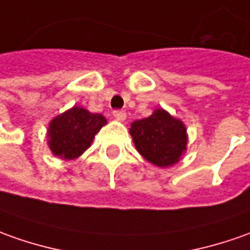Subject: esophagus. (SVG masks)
<instances>
[{
  "instance_id": "esophagus-1",
  "label": "esophagus",
  "mask_w": 250,
  "mask_h": 250,
  "mask_svg": "<svg viewBox=\"0 0 250 250\" xmlns=\"http://www.w3.org/2000/svg\"><path fill=\"white\" fill-rule=\"evenodd\" d=\"M113 116L118 119V120H120V122H123V120H125V118H127V115H125V111H113Z\"/></svg>"
}]
</instances>
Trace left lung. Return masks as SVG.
Returning a JSON list of instances; mask_svg holds the SVG:
<instances>
[{
	"mask_svg": "<svg viewBox=\"0 0 250 250\" xmlns=\"http://www.w3.org/2000/svg\"><path fill=\"white\" fill-rule=\"evenodd\" d=\"M130 134L139 153L159 167L175 164L186 150L185 125L163 109H156L152 116L134 122Z\"/></svg>",
	"mask_w": 250,
	"mask_h": 250,
	"instance_id": "8db88e82",
	"label": "left lung"
}]
</instances>
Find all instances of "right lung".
Listing matches in <instances>:
<instances>
[{"mask_svg": "<svg viewBox=\"0 0 250 250\" xmlns=\"http://www.w3.org/2000/svg\"><path fill=\"white\" fill-rule=\"evenodd\" d=\"M104 125H106V119L103 115L74 106L52 120L47 134L49 147L60 159H75L91 145Z\"/></svg>", "mask_w": 250, "mask_h": 250, "instance_id": "1", "label": "right lung"}]
</instances>
